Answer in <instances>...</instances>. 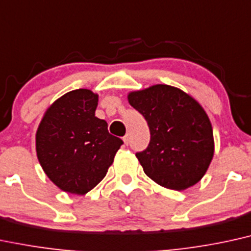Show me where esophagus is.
Masks as SVG:
<instances>
[{
	"instance_id": "obj_1",
	"label": "esophagus",
	"mask_w": 251,
	"mask_h": 251,
	"mask_svg": "<svg viewBox=\"0 0 251 251\" xmlns=\"http://www.w3.org/2000/svg\"><path fill=\"white\" fill-rule=\"evenodd\" d=\"M123 140H124V144H125L126 146H127V145L129 144V135H128V134H126L125 137L123 138Z\"/></svg>"
}]
</instances>
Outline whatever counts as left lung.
Returning a JSON list of instances; mask_svg holds the SVG:
<instances>
[{"mask_svg": "<svg viewBox=\"0 0 251 251\" xmlns=\"http://www.w3.org/2000/svg\"><path fill=\"white\" fill-rule=\"evenodd\" d=\"M127 98L150 127L149 146L135 154L145 174L174 191L198 183L214 155L213 127L206 111L182 90L164 84L131 92Z\"/></svg>", "mask_w": 251, "mask_h": 251, "instance_id": "1", "label": "left lung"}]
</instances>
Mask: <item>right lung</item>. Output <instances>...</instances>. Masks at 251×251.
I'll return each instance as SVG.
<instances>
[{
    "mask_svg": "<svg viewBox=\"0 0 251 251\" xmlns=\"http://www.w3.org/2000/svg\"><path fill=\"white\" fill-rule=\"evenodd\" d=\"M98 95L78 89L65 93L44 113L36 133L42 168L58 188L84 195L98 185L112 165L120 138L95 116Z\"/></svg>",
    "mask_w": 251,
    "mask_h": 251,
    "instance_id": "right-lung-1",
    "label": "right lung"
}]
</instances>
